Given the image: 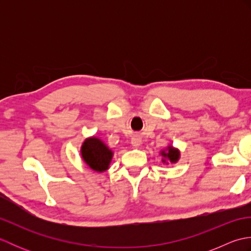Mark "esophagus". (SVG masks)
Segmentation results:
<instances>
[{"mask_svg":"<svg viewBox=\"0 0 251 251\" xmlns=\"http://www.w3.org/2000/svg\"><path fill=\"white\" fill-rule=\"evenodd\" d=\"M141 138L139 136H134L131 138V146L134 148H139L141 146Z\"/></svg>","mask_w":251,"mask_h":251,"instance_id":"obj_1","label":"esophagus"}]
</instances>
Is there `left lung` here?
I'll list each match as a JSON object with an SVG mask.
<instances>
[{
  "label": "left lung",
  "mask_w": 251,
  "mask_h": 251,
  "mask_svg": "<svg viewBox=\"0 0 251 251\" xmlns=\"http://www.w3.org/2000/svg\"><path fill=\"white\" fill-rule=\"evenodd\" d=\"M161 155L163 156L162 162L168 164L170 163H177L180 158V152L178 149H175L173 146L167 147L166 150L161 151Z\"/></svg>",
  "instance_id": "left-lung-1"
}]
</instances>
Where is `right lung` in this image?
<instances>
[{
  "mask_svg": "<svg viewBox=\"0 0 251 251\" xmlns=\"http://www.w3.org/2000/svg\"><path fill=\"white\" fill-rule=\"evenodd\" d=\"M84 162L95 172L102 173L109 168L113 152L99 138L90 137L85 139L81 148Z\"/></svg>",
  "mask_w": 251,
  "mask_h": 251,
  "instance_id": "right-lung-1",
  "label": "right lung"
}]
</instances>
